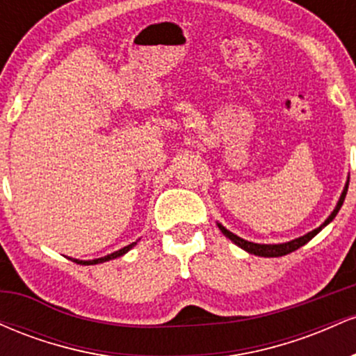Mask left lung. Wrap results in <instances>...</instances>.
Instances as JSON below:
<instances>
[{
    "instance_id": "8db88e82",
    "label": "left lung",
    "mask_w": 356,
    "mask_h": 356,
    "mask_svg": "<svg viewBox=\"0 0 356 356\" xmlns=\"http://www.w3.org/2000/svg\"><path fill=\"white\" fill-rule=\"evenodd\" d=\"M346 191H348V181H346L345 189H343L341 195H340V201H338L337 207H334L332 214H330V218L326 219L325 222H323L320 227H316V229H314V231L308 232V234L301 236V238H298V239L289 241V243H283V244H256V243H251V241H246V239L239 238V236L232 234V232L227 231L226 227L222 226V224L218 222V226H219L220 232H222V234L226 236V238H229V239L232 241V243L238 244V246H239L241 249H244V251H248L249 254H256V256H263V257H280V256L289 254V252L296 251V249H300L301 246H305V244L308 243V241H312V239L314 238V236H316L318 232H320V231L323 229V227L328 226V224L332 222V220L334 219V216L338 214V211H340V207L343 206V201H345Z\"/></svg>"
}]
</instances>
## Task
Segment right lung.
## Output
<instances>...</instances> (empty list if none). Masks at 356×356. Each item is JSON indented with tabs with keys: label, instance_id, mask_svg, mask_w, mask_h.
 I'll return each mask as SVG.
<instances>
[{
	"label": "right lung",
	"instance_id": "add662e5",
	"mask_svg": "<svg viewBox=\"0 0 356 356\" xmlns=\"http://www.w3.org/2000/svg\"><path fill=\"white\" fill-rule=\"evenodd\" d=\"M137 243H132V244H129V246H125V248H122V249H118V251H115V252H112V254H108V256H104V257H99V259H92V261H80V259H70L72 261H75L76 264H100V263H105V261H110V259H115V257H120V256H124L125 252H129L130 249H132L134 246H136Z\"/></svg>",
	"mask_w": 356,
	"mask_h": 356
}]
</instances>
